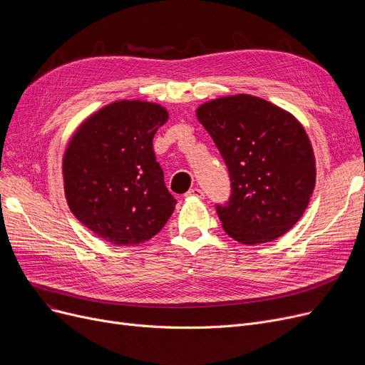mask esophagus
Returning <instances> with one entry per match:
<instances>
[{"label": "esophagus", "instance_id": "1", "mask_svg": "<svg viewBox=\"0 0 365 365\" xmlns=\"http://www.w3.org/2000/svg\"><path fill=\"white\" fill-rule=\"evenodd\" d=\"M186 197H194V198H204V192L200 189V187H192L189 190V192L186 194Z\"/></svg>", "mask_w": 365, "mask_h": 365}]
</instances>
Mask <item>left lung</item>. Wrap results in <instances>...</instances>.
<instances>
[{"mask_svg":"<svg viewBox=\"0 0 365 365\" xmlns=\"http://www.w3.org/2000/svg\"><path fill=\"white\" fill-rule=\"evenodd\" d=\"M197 118L227 165L232 194L216 205L225 232L255 245L299 222L311 201L317 167L311 140L293 113L252 94L213 99Z\"/></svg>","mask_w":365,"mask_h":365,"instance_id":"1","label":"left lung"}]
</instances>
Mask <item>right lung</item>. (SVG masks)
<instances>
[{
  "label": "right lung",
  "instance_id": "1",
  "mask_svg": "<svg viewBox=\"0 0 365 365\" xmlns=\"http://www.w3.org/2000/svg\"><path fill=\"white\" fill-rule=\"evenodd\" d=\"M168 120L164 106L117 101L91 113L63 153L65 197L73 216L113 245L155 237L175 212L152 140Z\"/></svg>",
  "mask_w": 365,
  "mask_h": 365
}]
</instances>
